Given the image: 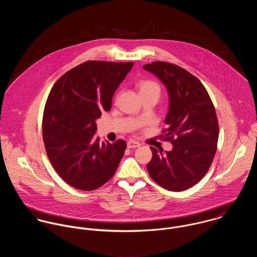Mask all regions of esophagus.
<instances>
[{
	"label": "esophagus",
	"mask_w": 257,
	"mask_h": 257,
	"mask_svg": "<svg viewBox=\"0 0 257 257\" xmlns=\"http://www.w3.org/2000/svg\"><path fill=\"white\" fill-rule=\"evenodd\" d=\"M141 147V144L139 143V142H137V141H130V142H127V147L128 148H137V147Z\"/></svg>",
	"instance_id": "1"
}]
</instances>
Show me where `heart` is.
Returning <instances> with one entry per match:
<instances>
[{
  "instance_id": "obj_1",
  "label": "heart",
  "mask_w": 257,
  "mask_h": 257,
  "mask_svg": "<svg viewBox=\"0 0 257 257\" xmlns=\"http://www.w3.org/2000/svg\"><path fill=\"white\" fill-rule=\"evenodd\" d=\"M139 89L141 95H147V94H156L159 96L160 94V87L159 85L150 80H144L139 83Z\"/></svg>"
}]
</instances>
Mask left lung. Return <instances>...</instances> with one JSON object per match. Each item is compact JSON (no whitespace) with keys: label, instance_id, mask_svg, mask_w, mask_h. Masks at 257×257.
<instances>
[{"label":"left lung","instance_id":"1","mask_svg":"<svg viewBox=\"0 0 257 257\" xmlns=\"http://www.w3.org/2000/svg\"><path fill=\"white\" fill-rule=\"evenodd\" d=\"M165 86L169 107L164 140L173 148L150 147V177L166 190L180 192L198 183L208 172L216 154L219 123L215 107L201 81L183 68L162 61L143 66Z\"/></svg>","mask_w":257,"mask_h":257}]
</instances>
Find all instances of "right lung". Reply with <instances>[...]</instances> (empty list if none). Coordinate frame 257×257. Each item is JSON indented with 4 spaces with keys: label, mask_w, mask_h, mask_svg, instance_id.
Listing matches in <instances>:
<instances>
[{
    "label": "right lung",
    "mask_w": 257,
    "mask_h": 257,
    "mask_svg": "<svg viewBox=\"0 0 257 257\" xmlns=\"http://www.w3.org/2000/svg\"><path fill=\"white\" fill-rule=\"evenodd\" d=\"M134 62L87 61L60 77L47 98L42 121L47 156L57 174L76 189L92 191L109 181L126 144L95 138L96 119Z\"/></svg>",
    "instance_id": "1"
}]
</instances>
